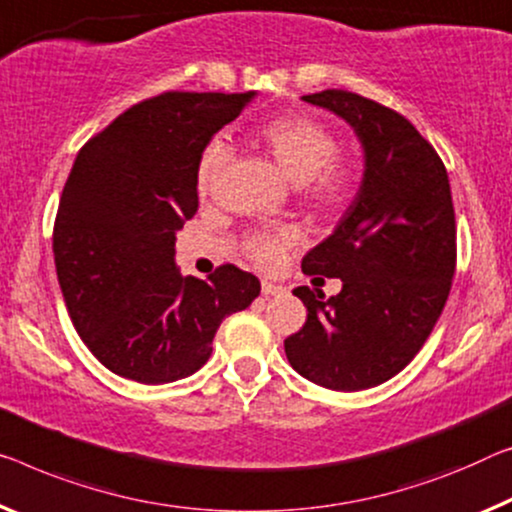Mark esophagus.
Returning a JSON list of instances; mask_svg holds the SVG:
<instances>
[{
    "label": "esophagus",
    "mask_w": 512,
    "mask_h": 512,
    "mask_svg": "<svg viewBox=\"0 0 512 512\" xmlns=\"http://www.w3.org/2000/svg\"><path fill=\"white\" fill-rule=\"evenodd\" d=\"M261 290H263L265 297L283 295V286H277V283H272V281H263V283H261Z\"/></svg>",
    "instance_id": "34e87169"
}]
</instances>
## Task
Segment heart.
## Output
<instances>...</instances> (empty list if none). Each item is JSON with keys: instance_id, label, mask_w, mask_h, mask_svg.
I'll return each mask as SVG.
<instances>
[{"instance_id": "obj_1", "label": "heart", "mask_w": 512, "mask_h": 512, "mask_svg": "<svg viewBox=\"0 0 512 512\" xmlns=\"http://www.w3.org/2000/svg\"><path fill=\"white\" fill-rule=\"evenodd\" d=\"M261 139L293 185H302L304 199L320 212H338L348 206L352 196V176L336 162L338 139L327 125L311 116H279L263 125ZM231 157V146L224 139H212L203 148L196 167V185L206 194L222 176ZM297 235L283 226L277 231L251 235L247 242L249 256L258 265L272 267L279 263L283 249L293 245Z\"/></svg>"}]
</instances>
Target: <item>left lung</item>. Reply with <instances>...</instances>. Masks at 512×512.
<instances>
[{"instance_id":"1","label":"left lung","mask_w":512,"mask_h":512,"mask_svg":"<svg viewBox=\"0 0 512 512\" xmlns=\"http://www.w3.org/2000/svg\"><path fill=\"white\" fill-rule=\"evenodd\" d=\"M304 102L355 130L364 178L334 233L302 258L304 274L341 279V293L300 286V332L283 341L290 366L334 391L391 380L426 343L455 274V212L444 162L393 109L327 89Z\"/></svg>"}]
</instances>
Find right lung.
<instances>
[{
	"mask_svg": "<svg viewBox=\"0 0 512 512\" xmlns=\"http://www.w3.org/2000/svg\"><path fill=\"white\" fill-rule=\"evenodd\" d=\"M256 91H169L132 105L86 141L61 194L52 251L70 320L109 371L141 384L206 364L226 316L261 281L235 265L183 277L176 233L196 215V167Z\"/></svg>",
	"mask_w": 512,
	"mask_h": 512,
	"instance_id": "add662e5",
	"label": "right lung"
}]
</instances>
